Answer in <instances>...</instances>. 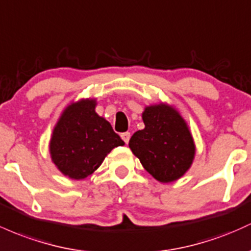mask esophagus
Segmentation results:
<instances>
[{"instance_id": "obj_1", "label": "esophagus", "mask_w": 251, "mask_h": 251, "mask_svg": "<svg viewBox=\"0 0 251 251\" xmlns=\"http://www.w3.org/2000/svg\"><path fill=\"white\" fill-rule=\"evenodd\" d=\"M130 138H131V133H130V132H124V133H121V139H123L124 142L126 143V144H127L128 140H130Z\"/></svg>"}]
</instances>
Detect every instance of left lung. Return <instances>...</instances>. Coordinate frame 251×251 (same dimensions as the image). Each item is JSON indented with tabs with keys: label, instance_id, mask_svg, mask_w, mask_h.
Wrapping results in <instances>:
<instances>
[{
	"label": "left lung",
	"instance_id": "8db88e82",
	"mask_svg": "<svg viewBox=\"0 0 251 251\" xmlns=\"http://www.w3.org/2000/svg\"><path fill=\"white\" fill-rule=\"evenodd\" d=\"M142 117L145 127L131 137L128 147L157 181H176L191 168L195 155L186 121L166 103L145 107Z\"/></svg>",
	"mask_w": 251,
	"mask_h": 251
}]
</instances>
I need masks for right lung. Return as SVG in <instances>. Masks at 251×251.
Returning a JSON list of instances; mask_svg holds the SVG:
<instances>
[{
  "label": "right lung",
  "instance_id": "1",
  "mask_svg": "<svg viewBox=\"0 0 251 251\" xmlns=\"http://www.w3.org/2000/svg\"><path fill=\"white\" fill-rule=\"evenodd\" d=\"M95 106L93 99L69 104L52 132V162L70 178L82 180L93 174L113 149L125 144L111 124L98 115Z\"/></svg>",
  "mask_w": 251,
  "mask_h": 251
}]
</instances>
